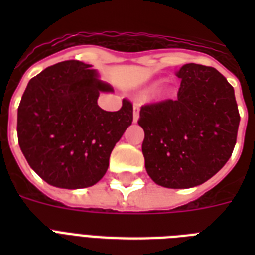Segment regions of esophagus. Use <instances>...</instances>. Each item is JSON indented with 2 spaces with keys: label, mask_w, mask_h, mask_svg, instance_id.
Masks as SVG:
<instances>
[{
  "label": "esophagus",
  "mask_w": 255,
  "mask_h": 255,
  "mask_svg": "<svg viewBox=\"0 0 255 255\" xmlns=\"http://www.w3.org/2000/svg\"><path fill=\"white\" fill-rule=\"evenodd\" d=\"M139 120V104L133 106V123Z\"/></svg>",
  "instance_id": "1"
}]
</instances>
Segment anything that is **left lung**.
<instances>
[{
	"label": "left lung",
	"mask_w": 255,
	"mask_h": 255,
	"mask_svg": "<svg viewBox=\"0 0 255 255\" xmlns=\"http://www.w3.org/2000/svg\"><path fill=\"white\" fill-rule=\"evenodd\" d=\"M176 75L177 99L145 104L137 123L149 177L164 188L185 189L208 181L230 159L240 114L234 88L216 69L188 63Z\"/></svg>",
	"instance_id": "obj_1"
}]
</instances>
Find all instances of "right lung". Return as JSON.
I'll return each mask as SVG.
<instances>
[{"label": "right lung", "instance_id": "right-lung-1", "mask_svg": "<svg viewBox=\"0 0 255 255\" xmlns=\"http://www.w3.org/2000/svg\"><path fill=\"white\" fill-rule=\"evenodd\" d=\"M79 61L50 66L30 79L18 107V143L27 163L47 184L65 189L92 186L103 177L110 155L132 124L133 108L98 106L114 91L98 71Z\"/></svg>", "mask_w": 255, "mask_h": 255}]
</instances>
